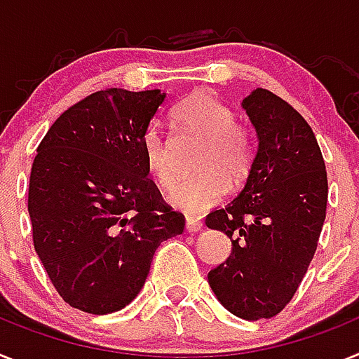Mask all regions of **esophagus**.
<instances>
[{"mask_svg": "<svg viewBox=\"0 0 359 359\" xmlns=\"http://www.w3.org/2000/svg\"><path fill=\"white\" fill-rule=\"evenodd\" d=\"M201 229H203V223L198 222V219H192V217H187V222H185L187 232H200Z\"/></svg>", "mask_w": 359, "mask_h": 359, "instance_id": "34e87169", "label": "esophagus"}]
</instances>
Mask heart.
Here are the masks:
<instances>
[{
	"mask_svg": "<svg viewBox=\"0 0 359 359\" xmlns=\"http://www.w3.org/2000/svg\"><path fill=\"white\" fill-rule=\"evenodd\" d=\"M172 118L187 133L203 140L196 170L200 176L180 182L168 192L174 209L201 216L225 198L229 187L249 177L254 165V142L249 128L236 123L234 112L209 92H192L172 109ZM142 154L147 172L161 189L176 180L172 152L163 134L149 127L143 134Z\"/></svg>",
	"mask_w": 359,
	"mask_h": 359,
	"instance_id": "b5f03b06",
	"label": "heart"
}]
</instances>
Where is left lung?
Segmentation results:
<instances>
[{
  "instance_id": "obj_1",
  "label": "left lung",
  "mask_w": 359,
  "mask_h": 359,
  "mask_svg": "<svg viewBox=\"0 0 359 359\" xmlns=\"http://www.w3.org/2000/svg\"><path fill=\"white\" fill-rule=\"evenodd\" d=\"M258 136L243 191L205 223L225 232L232 252L209 272L226 311L243 320L272 318L285 309L311 265L325 222V161L298 110L265 88L243 100Z\"/></svg>"
}]
</instances>
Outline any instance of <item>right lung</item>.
I'll list each match as a JSON object with an SVG mask.
<instances>
[{
	"label": "right lung",
	"mask_w": 359,
	"mask_h": 359,
	"mask_svg": "<svg viewBox=\"0 0 359 359\" xmlns=\"http://www.w3.org/2000/svg\"><path fill=\"white\" fill-rule=\"evenodd\" d=\"M165 92L97 90L65 110L38 147L29 183L34 249L70 307L110 314L145 285L185 216L149 177L142 140Z\"/></svg>",
	"instance_id": "right-lung-1"
}]
</instances>
